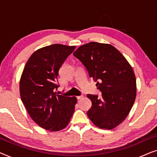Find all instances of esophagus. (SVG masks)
Instances as JSON below:
<instances>
[{"label": "esophagus", "mask_w": 157, "mask_h": 157, "mask_svg": "<svg viewBox=\"0 0 157 157\" xmlns=\"http://www.w3.org/2000/svg\"><path fill=\"white\" fill-rule=\"evenodd\" d=\"M83 98V96L82 95H81V96H76V98L78 100H80V99H81V98Z\"/></svg>", "instance_id": "esophagus-1"}]
</instances>
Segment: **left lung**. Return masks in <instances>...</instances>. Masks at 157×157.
I'll return each mask as SVG.
<instances>
[{"label":"left lung","instance_id":"obj_1","mask_svg":"<svg viewBox=\"0 0 157 157\" xmlns=\"http://www.w3.org/2000/svg\"><path fill=\"white\" fill-rule=\"evenodd\" d=\"M74 56L101 92L100 96L87 94L92 103L88 117L98 127L112 129L126 119L136 98V78L132 66L109 44L90 42L79 47Z\"/></svg>","mask_w":157,"mask_h":157}]
</instances>
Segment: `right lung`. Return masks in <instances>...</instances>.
I'll return each instance as SVG.
<instances>
[{
	"mask_svg": "<svg viewBox=\"0 0 157 157\" xmlns=\"http://www.w3.org/2000/svg\"><path fill=\"white\" fill-rule=\"evenodd\" d=\"M76 46L53 44L34 52L20 81L22 102L31 119L51 132L63 129L74 112L76 97L58 95L57 77L62 64Z\"/></svg>",
	"mask_w": 157,
	"mask_h": 157,
	"instance_id": "1",
	"label": "right lung"
}]
</instances>
